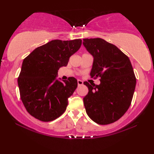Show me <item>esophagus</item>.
Here are the masks:
<instances>
[{
	"label": "esophagus",
	"mask_w": 154,
	"mask_h": 154,
	"mask_svg": "<svg viewBox=\"0 0 154 154\" xmlns=\"http://www.w3.org/2000/svg\"><path fill=\"white\" fill-rule=\"evenodd\" d=\"M77 82H78V85H79V86L82 85L83 84V82L82 81H81V80H78Z\"/></svg>",
	"instance_id": "34e87169"
}]
</instances>
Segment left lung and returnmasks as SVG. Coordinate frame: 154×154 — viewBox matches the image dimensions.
<instances>
[{
	"instance_id": "1",
	"label": "left lung",
	"mask_w": 154,
	"mask_h": 154,
	"mask_svg": "<svg viewBox=\"0 0 154 154\" xmlns=\"http://www.w3.org/2000/svg\"><path fill=\"white\" fill-rule=\"evenodd\" d=\"M83 45L93 57L91 78L100 77V84H83L88 93L83 98L87 114L100 125L114 123L131 104L136 78L127 55L104 39L84 38Z\"/></svg>"
}]
</instances>
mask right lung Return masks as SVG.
I'll return each instance as SVG.
<instances>
[{
    "label": "right lung",
    "mask_w": 154,
    "mask_h": 154,
    "mask_svg": "<svg viewBox=\"0 0 154 154\" xmlns=\"http://www.w3.org/2000/svg\"><path fill=\"white\" fill-rule=\"evenodd\" d=\"M81 43V39L53 40L35 48L23 61L17 79L20 97L28 113L36 119L52 121L66 111L77 80L69 77L61 82L56 77Z\"/></svg>",
    "instance_id": "1"
}]
</instances>
